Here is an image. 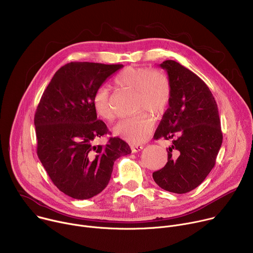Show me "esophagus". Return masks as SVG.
Returning <instances> with one entry per match:
<instances>
[{"label": "esophagus", "instance_id": "34e87169", "mask_svg": "<svg viewBox=\"0 0 253 253\" xmlns=\"http://www.w3.org/2000/svg\"><path fill=\"white\" fill-rule=\"evenodd\" d=\"M130 147H131L132 152H138V151H141L144 146L140 145V144H131Z\"/></svg>", "mask_w": 253, "mask_h": 253}]
</instances>
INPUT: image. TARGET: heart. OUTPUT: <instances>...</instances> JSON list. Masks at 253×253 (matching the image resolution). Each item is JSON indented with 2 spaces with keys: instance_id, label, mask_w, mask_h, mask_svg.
I'll use <instances>...</instances> for the list:
<instances>
[{
  "instance_id": "1",
  "label": "heart",
  "mask_w": 253,
  "mask_h": 253,
  "mask_svg": "<svg viewBox=\"0 0 253 253\" xmlns=\"http://www.w3.org/2000/svg\"><path fill=\"white\" fill-rule=\"evenodd\" d=\"M121 89L136 92V111L149 110L154 115L162 114L170 101L171 86L168 78L158 71L147 67H127L120 71L114 79ZM96 114L105 121H113L117 112L109 89L99 88L92 98ZM154 126V119L148 112L120 121L114 127V134L125 140L138 143L145 140Z\"/></svg>"
}]
</instances>
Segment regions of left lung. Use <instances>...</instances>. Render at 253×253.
Wrapping results in <instances>:
<instances>
[{"label":"left lung","instance_id":"1","mask_svg":"<svg viewBox=\"0 0 253 253\" xmlns=\"http://www.w3.org/2000/svg\"><path fill=\"white\" fill-rule=\"evenodd\" d=\"M160 67L171 86L169 107L154 139L172 140L166 165L153 172L162 189L183 194L200 185L215 165L222 144L217 104L207 85L189 69L173 60Z\"/></svg>","mask_w":253,"mask_h":253}]
</instances>
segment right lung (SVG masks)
Wrapping results in <instances>:
<instances>
[{
    "instance_id": "obj_1",
    "label": "right lung",
    "mask_w": 253,
    "mask_h": 253,
    "mask_svg": "<svg viewBox=\"0 0 253 253\" xmlns=\"http://www.w3.org/2000/svg\"><path fill=\"white\" fill-rule=\"evenodd\" d=\"M122 67L90 62L64 65L36 110L37 155L55 186L72 198L99 194L109 183L115 160L131 153L118 137H110L106 145H93L94 139L109 134L97 119L93 95Z\"/></svg>"
}]
</instances>
